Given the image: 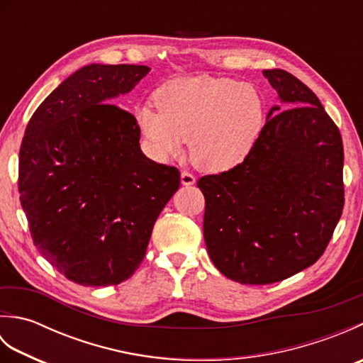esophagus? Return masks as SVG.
Returning <instances> with one entry per match:
<instances>
[{"label": "esophagus", "mask_w": 363, "mask_h": 363, "mask_svg": "<svg viewBox=\"0 0 363 363\" xmlns=\"http://www.w3.org/2000/svg\"><path fill=\"white\" fill-rule=\"evenodd\" d=\"M181 182H182V186H194V184L196 182V177L191 174L190 172H182L181 173Z\"/></svg>", "instance_id": "34e87169"}]
</instances>
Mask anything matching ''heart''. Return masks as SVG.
Listing matches in <instances>:
<instances>
[{
    "label": "heart",
    "mask_w": 363,
    "mask_h": 363,
    "mask_svg": "<svg viewBox=\"0 0 363 363\" xmlns=\"http://www.w3.org/2000/svg\"><path fill=\"white\" fill-rule=\"evenodd\" d=\"M152 104L135 111L145 148L156 160L182 152L206 172L220 173L245 160L265 121V103L251 84L218 76H182L156 90Z\"/></svg>",
    "instance_id": "b5f03b06"
}]
</instances>
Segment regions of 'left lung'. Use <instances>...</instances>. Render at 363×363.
<instances>
[{"instance_id":"obj_1","label":"left lung","mask_w":363,"mask_h":363,"mask_svg":"<svg viewBox=\"0 0 363 363\" xmlns=\"http://www.w3.org/2000/svg\"><path fill=\"white\" fill-rule=\"evenodd\" d=\"M264 74L289 109H269L242 164L198 181L213 265L251 285L279 282L313 265L345 204L340 130L295 76L279 68Z\"/></svg>"}]
</instances>
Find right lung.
<instances>
[{
	"instance_id": "obj_1",
	"label": "right lung",
	"mask_w": 363,
	"mask_h": 363,
	"mask_svg": "<svg viewBox=\"0 0 363 363\" xmlns=\"http://www.w3.org/2000/svg\"><path fill=\"white\" fill-rule=\"evenodd\" d=\"M148 72L126 64L79 68L37 107L20 146V203L33 242L59 273L86 287L135 273L154 223L179 189V169L146 157L135 117L112 104Z\"/></svg>"
}]
</instances>
